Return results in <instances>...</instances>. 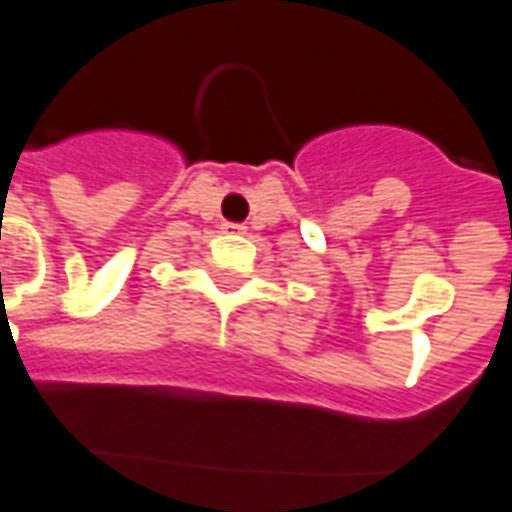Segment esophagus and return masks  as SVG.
Masks as SVG:
<instances>
[{
  "instance_id": "34e87169",
  "label": "esophagus",
  "mask_w": 512,
  "mask_h": 512,
  "mask_svg": "<svg viewBox=\"0 0 512 512\" xmlns=\"http://www.w3.org/2000/svg\"><path fill=\"white\" fill-rule=\"evenodd\" d=\"M225 230H227V233H244L246 227L244 225H233V222H227Z\"/></svg>"
}]
</instances>
